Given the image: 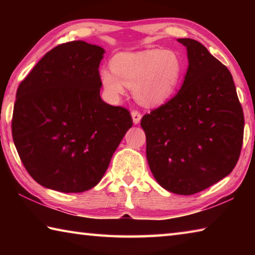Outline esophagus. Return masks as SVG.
I'll use <instances>...</instances> for the list:
<instances>
[{"instance_id": "obj_1", "label": "esophagus", "mask_w": 255, "mask_h": 255, "mask_svg": "<svg viewBox=\"0 0 255 255\" xmlns=\"http://www.w3.org/2000/svg\"><path fill=\"white\" fill-rule=\"evenodd\" d=\"M131 118L133 125H138L141 119V115L138 111H131Z\"/></svg>"}]
</instances>
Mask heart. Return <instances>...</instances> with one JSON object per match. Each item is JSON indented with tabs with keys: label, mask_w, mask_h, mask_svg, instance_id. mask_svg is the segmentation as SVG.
<instances>
[{
	"label": "heart",
	"mask_w": 255,
	"mask_h": 255,
	"mask_svg": "<svg viewBox=\"0 0 255 255\" xmlns=\"http://www.w3.org/2000/svg\"><path fill=\"white\" fill-rule=\"evenodd\" d=\"M110 65L112 71H100V82L108 99L118 100L128 86L132 88L136 100L146 107L165 102L175 91L182 74L181 60L171 50L120 53Z\"/></svg>",
	"instance_id": "obj_1"
}]
</instances>
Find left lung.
I'll return each mask as SVG.
<instances>
[{"mask_svg":"<svg viewBox=\"0 0 255 255\" xmlns=\"http://www.w3.org/2000/svg\"><path fill=\"white\" fill-rule=\"evenodd\" d=\"M187 48L188 70L180 91L145 115L146 157L167 191L190 196L231 173L243 144L244 116L228 68L199 41Z\"/></svg>","mask_w":255,"mask_h":255,"instance_id":"1","label":"left lung"}]
</instances>
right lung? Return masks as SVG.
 Wrapping results in <instances>:
<instances>
[{"label": "right lung", "mask_w": 255, "mask_h": 255, "mask_svg": "<svg viewBox=\"0 0 255 255\" xmlns=\"http://www.w3.org/2000/svg\"><path fill=\"white\" fill-rule=\"evenodd\" d=\"M105 53L82 40L59 45L19 85L12 136L25 170L42 187L65 193L96 187L132 126L128 110L100 97Z\"/></svg>", "instance_id": "obj_1"}]
</instances>
